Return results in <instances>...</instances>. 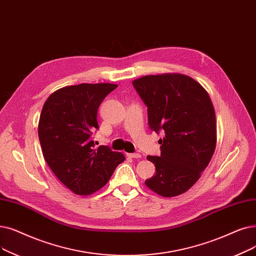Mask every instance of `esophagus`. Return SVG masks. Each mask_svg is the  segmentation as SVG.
<instances>
[{
    "mask_svg": "<svg viewBox=\"0 0 256 256\" xmlns=\"http://www.w3.org/2000/svg\"><path fill=\"white\" fill-rule=\"evenodd\" d=\"M128 157H130V158H141V154L132 152V154H128Z\"/></svg>",
    "mask_w": 256,
    "mask_h": 256,
    "instance_id": "esophagus-1",
    "label": "esophagus"
}]
</instances>
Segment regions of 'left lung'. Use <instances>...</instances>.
Here are the masks:
<instances>
[{"label":"left lung","instance_id":"obj_1","mask_svg":"<svg viewBox=\"0 0 256 256\" xmlns=\"http://www.w3.org/2000/svg\"><path fill=\"white\" fill-rule=\"evenodd\" d=\"M148 106V126L157 134L161 154L148 156L156 166L146 186L162 196L185 192L207 168L216 144V113L205 88L183 74H161L132 82Z\"/></svg>","mask_w":256,"mask_h":256}]
</instances>
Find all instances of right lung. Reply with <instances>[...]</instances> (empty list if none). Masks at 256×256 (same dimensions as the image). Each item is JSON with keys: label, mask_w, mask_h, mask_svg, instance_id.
<instances>
[{"label": "right lung", "mask_w": 256, "mask_h": 256, "mask_svg": "<svg viewBox=\"0 0 256 256\" xmlns=\"http://www.w3.org/2000/svg\"><path fill=\"white\" fill-rule=\"evenodd\" d=\"M117 88L112 84H82L60 88L42 106L38 138L44 158L58 179L76 194L88 196L104 187L124 154L95 148L97 110Z\"/></svg>", "instance_id": "right-lung-1"}]
</instances>
